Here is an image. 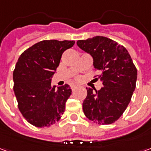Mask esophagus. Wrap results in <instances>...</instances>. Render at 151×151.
I'll list each match as a JSON object with an SVG mask.
<instances>
[{
  "label": "esophagus",
  "mask_w": 151,
  "mask_h": 151,
  "mask_svg": "<svg viewBox=\"0 0 151 151\" xmlns=\"http://www.w3.org/2000/svg\"><path fill=\"white\" fill-rule=\"evenodd\" d=\"M77 87H78V85H75V84H73V85H71V90H72V91H74Z\"/></svg>",
  "instance_id": "34e87169"
}]
</instances>
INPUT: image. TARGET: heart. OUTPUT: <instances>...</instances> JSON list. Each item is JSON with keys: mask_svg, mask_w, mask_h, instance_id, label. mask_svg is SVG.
I'll return each mask as SVG.
<instances>
[{"mask_svg": "<svg viewBox=\"0 0 151 151\" xmlns=\"http://www.w3.org/2000/svg\"><path fill=\"white\" fill-rule=\"evenodd\" d=\"M79 79V78H76V80H78Z\"/></svg>", "mask_w": 151, "mask_h": 151, "instance_id": "obj_1", "label": "heart"}]
</instances>
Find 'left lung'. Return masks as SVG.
Wrapping results in <instances>:
<instances>
[{
    "label": "left lung",
    "mask_w": 151,
    "mask_h": 151,
    "mask_svg": "<svg viewBox=\"0 0 151 151\" xmlns=\"http://www.w3.org/2000/svg\"><path fill=\"white\" fill-rule=\"evenodd\" d=\"M78 46L93 57L103 87L86 88L82 108L89 120L99 124L114 123L125 111L136 87L137 69L126 48L104 36L78 40ZM96 77V76H95Z\"/></svg>",
    "instance_id": "8db88e82"
}]
</instances>
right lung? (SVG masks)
Wrapping results in <instances>:
<instances>
[{
  "instance_id": "obj_1",
  "label": "right lung",
  "mask_w": 151,
  "mask_h": 151,
  "mask_svg": "<svg viewBox=\"0 0 151 151\" xmlns=\"http://www.w3.org/2000/svg\"><path fill=\"white\" fill-rule=\"evenodd\" d=\"M73 40H43L22 53L13 73L14 91L19 111L28 122L39 128L52 125L60 119L71 95L69 85L51 84L63 52Z\"/></svg>"
}]
</instances>
